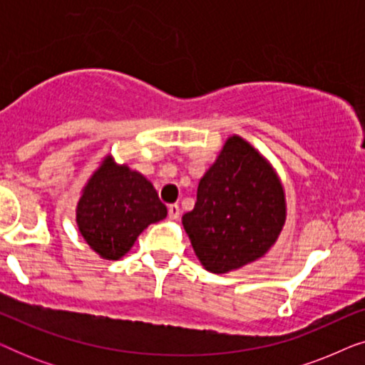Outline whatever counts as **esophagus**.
Wrapping results in <instances>:
<instances>
[{
    "label": "esophagus",
    "mask_w": 365,
    "mask_h": 365,
    "mask_svg": "<svg viewBox=\"0 0 365 365\" xmlns=\"http://www.w3.org/2000/svg\"><path fill=\"white\" fill-rule=\"evenodd\" d=\"M168 214H169V219L176 221V219H179V216H181V209H179L178 204H169Z\"/></svg>",
    "instance_id": "obj_1"
}]
</instances>
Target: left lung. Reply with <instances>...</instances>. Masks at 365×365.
<instances>
[{"mask_svg":"<svg viewBox=\"0 0 365 365\" xmlns=\"http://www.w3.org/2000/svg\"><path fill=\"white\" fill-rule=\"evenodd\" d=\"M286 221V199L276 171L242 138L224 144L197 186L182 226L209 272L226 274L266 254Z\"/></svg>","mask_w":365,"mask_h":365,"instance_id":"1","label":"left lung"}]
</instances>
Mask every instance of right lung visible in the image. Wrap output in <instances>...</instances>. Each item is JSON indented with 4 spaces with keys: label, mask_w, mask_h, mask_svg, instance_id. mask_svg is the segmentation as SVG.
<instances>
[{
    "label": "right lung",
    "mask_w": 365,
    "mask_h": 365,
    "mask_svg": "<svg viewBox=\"0 0 365 365\" xmlns=\"http://www.w3.org/2000/svg\"><path fill=\"white\" fill-rule=\"evenodd\" d=\"M166 216L168 209L153 184L111 156L89 178L76 209L84 241L109 261L123 257L149 224Z\"/></svg>",
    "instance_id": "add662e5"
}]
</instances>
